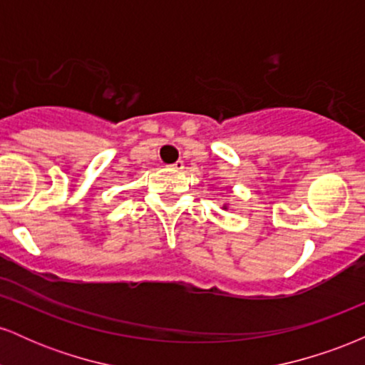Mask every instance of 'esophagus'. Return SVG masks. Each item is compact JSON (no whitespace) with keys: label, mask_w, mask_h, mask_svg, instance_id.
<instances>
[{"label":"esophagus","mask_w":365,"mask_h":365,"mask_svg":"<svg viewBox=\"0 0 365 365\" xmlns=\"http://www.w3.org/2000/svg\"><path fill=\"white\" fill-rule=\"evenodd\" d=\"M170 168L175 170V171H182L183 168H185V163H183V161H175L173 165H170Z\"/></svg>","instance_id":"esophagus-1"}]
</instances>
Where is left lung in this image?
Returning a JSON list of instances; mask_svg holds the SVG:
<instances>
[{
    "instance_id": "left-lung-1",
    "label": "left lung",
    "mask_w": 365,
    "mask_h": 365,
    "mask_svg": "<svg viewBox=\"0 0 365 365\" xmlns=\"http://www.w3.org/2000/svg\"><path fill=\"white\" fill-rule=\"evenodd\" d=\"M223 209H226V204H225V206H223Z\"/></svg>"
}]
</instances>
